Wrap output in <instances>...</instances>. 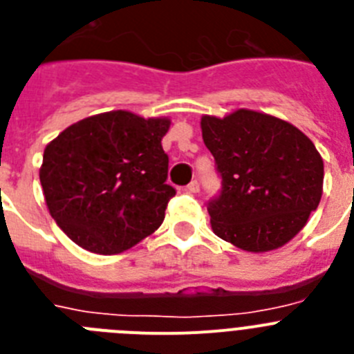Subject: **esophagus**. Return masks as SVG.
Segmentation results:
<instances>
[{"mask_svg": "<svg viewBox=\"0 0 354 354\" xmlns=\"http://www.w3.org/2000/svg\"><path fill=\"white\" fill-rule=\"evenodd\" d=\"M187 192H189V193H198L200 192L198 180H192V183L187 184Z\"/></svg>", "mask_w": 354, "mask_h": 354, "instance_id": "34e87169", "label": "esophagus"}]
</instances>
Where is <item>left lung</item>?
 Listing matches in <instances>:
<instances>
[{
  "instance_id": "left-lung-1",
  "label": "left lung",
  "mask_w": 354,
  "mask_h": 354,
  "mask_svg": "<svg viewBox=\"0 0 354 354\" xmlns=\"http://www.w3.org/2000/svg\"><path fill=\"white\" fill-rule=\"evenodd\" d=\"M221 189L207 202L212 232L246 252H270L305 227L323 195L324 165L298 127L237 109L202 117Z\"/></svg>"
}]
</instances>
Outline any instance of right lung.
<instances>
[{
    "mask_svg": "<svg viewBox=\"0 0 354 354\" xmlns=\"http://www.w3.org/2000/svg\"><path fill=\"white\" fill-rule=\"evenodd\" d=\"M168 127L120 109L72 124L46 147V204L76 245L111 255L158 230L175 196L161 147Z\"/></svg>",
    "mask_w": 354,
    "mask_h": 354,
    "instance_id": "obj_1",
    "label": "right lung"
}]
</instances>
